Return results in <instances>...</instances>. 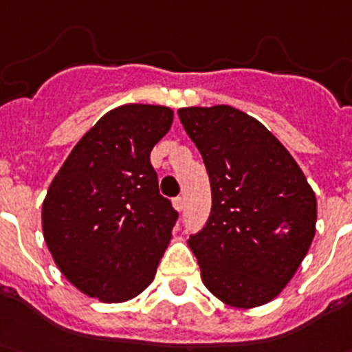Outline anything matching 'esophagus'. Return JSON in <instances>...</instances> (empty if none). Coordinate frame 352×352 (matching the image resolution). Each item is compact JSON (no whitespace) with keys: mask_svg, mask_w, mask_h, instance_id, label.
Returning <instances> with one entry per match:
<instances>
[{"mask_svg":"<svg viewBox=\"0 0 352 352\" xmlns=\"http://www.w3.org/2000/svg\"><path fill=\"white\" fill-rule=\"evenodd\" d=\"M173 209L177 210V212H180V210L184 209V200H182V198L180 197H177V198H173Z\"/></svg>","mask_w":352,"mask_h":352,"instance_id":"1","label":"esophagus"}]
</instances>
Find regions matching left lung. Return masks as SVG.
Wrapping results in <instances>:
<instances>
[{
  "mask_svg": "<svg viewBox=\"0 0 352 352\" xmlns=\"http://www.w3.org/2000/svg\"><path fill=\"white\" fill-rule=\"evenodd\" d=\"M210 179L212 210L188 241L201 282L234 308L273 301L316 235L317 200L303 170L256 118L227 104L180 108Z\"/></svg>",
  "mask_w": 352,
  "mask_h": 352,
  "instance_id": "obj_1",
  "label": "left lung"
}]
</instances>
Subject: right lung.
I'll return each instance as SVG.
<instances>
[{
	"mask_svg": "<svg viewBox=\"0 0 352 352\" xmlns=\"http://www.w3.org/2000/svg\"><path fill=\"white\" fill-rule=\"evenodd\" d=\"M173 109L124 104L70 151L42 201V234L76 289L124 303L151 285L172 239L177 210L159 195L151 152Z\"/></svg>",
	"mask_w": 352,
	"mask_h": 352,
	"instance_id": "1",
	"label": "right lung"
}]
</instances>
